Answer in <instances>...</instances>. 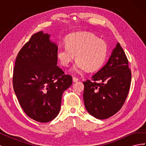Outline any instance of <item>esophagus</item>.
<instances>
[{
  "label": "esophagus",
  "instance_id": "34e87169",
  "mask_svg": "<svg viewBox=\"0 0 146 146\" xmlns=\"http://www.w3.org/2000/svg\"><path fill=\"white\" fill-rule=\"evenodd\" d=\"M72 80H73V82H77V81L78 80V78H77V77H74L72 78Z\"/></svg>",
  "mask_w": 146,
  "mask_h": 146
}]
</instances>
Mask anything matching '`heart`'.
<instances>
[{"label":"heart","mask_w":146,"mask_h":146,"mask_svg":"<svg viewBox=\"0 0 146 146\" xmlns=\"http://www.w3.org/2000/svg\"><path fill=\"white\" fill-rule=\"evenodd\" d=\"M64 43L65 46L57 48V58L61 65L68 67L76 55L77 61L72 68L75 72L86 69L94 71L105 62L108 52L107 44L93 34L88 32L70 34L66 38Z\"/></svg>","instance_id":"obj_1"}]
</instances>
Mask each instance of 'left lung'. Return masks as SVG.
Here are the masks:
<instances>
[{
	"label": "left lung",
	"mask_w": 146,
	"mask_h": 146,
	"mask_svg": "<svg viewBox=\"0 0 146 146\" xmlns=\"http://www.w3.org/2000/svg\"><path fill=\"white\" fill-rule=\"evenodd\" d=\"M131 78L129 61L117 42L106 64L91 80L83 82V100L88 112L99 119L115 114L127 99Z\"/></svg>",
	"instance_id": "left-lung-1"
}]
</instances>
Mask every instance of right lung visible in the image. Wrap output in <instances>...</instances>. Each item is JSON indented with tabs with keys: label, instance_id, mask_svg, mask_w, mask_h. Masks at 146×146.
Instances as JSON below:
<instances>
[{
	"label": "right lung",
	"instance_id": "1",
	"mask_svg": "<svg viewBox=\"0 0 146 146\" xmlns=\"http://www.w3.org/2000/svg\"><path fill=\"white\" fill-rule=\"evenodd\" d=\"M50 35L33 34L22 47L13 69V86L27 115L39 122H48L58 115L65 90L72 76L57 66L58 47Z\"/></svg>",
	"mask_w": 146,
	"mask_h": 146
}]
</instances>
